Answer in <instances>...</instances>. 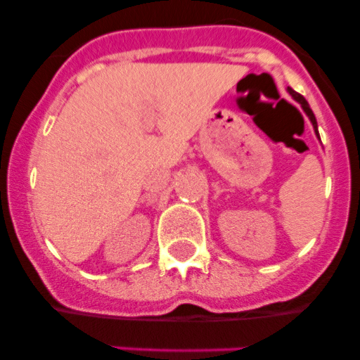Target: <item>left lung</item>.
<instances>
[{"mask_svg": "<svg viewBox=\"0 0 360 360\" xmlns=\"http://www.w3.org/2000/svg\"><path fill=\"white\" fill-rule=\"evenodd\" d=\"M288 92L291 94V96H292V99L296 101V103H300V104H301V108H303V111L307 112V116H308V118H310L311 125H314V129H315V134H317V136H319V130H317V120H315V115H314V111H311V110H310V106H308L307 99H304V97L301 96V94L294 92V90L291 89V86H288Z\"/></svg>", "mask_w": 360, "mask_h": 360, "instance_id": "1", "label": "left lung"}]
</instances>
